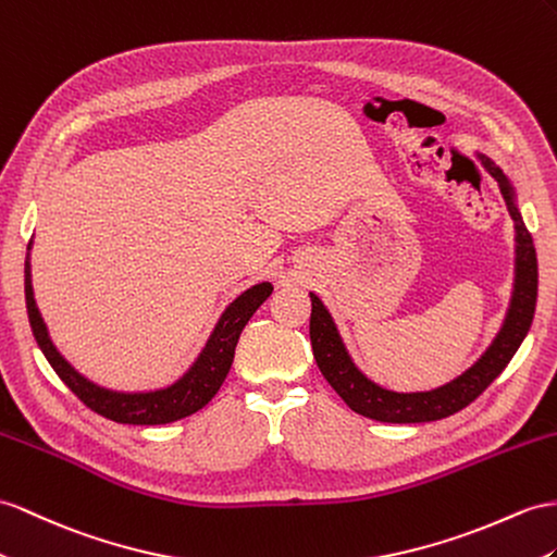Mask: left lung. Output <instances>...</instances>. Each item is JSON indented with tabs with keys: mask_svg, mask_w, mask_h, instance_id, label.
<instances>
[{
	"mask_svg": "<svg viewBox=\"0 0 557 557\" xmlns=\"http://www.w3.org/2000/svg\"><path fill=\"white\" fill-rule=\"evenodd\" d=\"M480 160L492 174V178L498 183V188H502L510 219L516 223V289H512L510 308L502 332H498L487 352L468 372L447 383V386H440L428 393H393L381 388L352 364L330 310L324 308L315 294H310V344L320 372L341 395V400L367 419L383 423H423L456 414V411L468 407L475 397L490 388V383L508 367L527 332H530L539 292L534 242L516 207V193H512V185L504 176V171L490 157L480 154Z\"/></svg>",
	"mask_w": 557,
	"mask_h": 557,
	"instance_id": "obj_1",
	"label": "left lung"
}]
</instances>
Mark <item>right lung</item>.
I'll return each instance as SVG.
<instances>
[{
    "mask_svg": "<svg viewBox=\"0 0 557 557\" xmlns=\"http://www.w3.org/2000/svg\"><path fill=\"white\" fill-rule=\"evenodd\" d=\"M30 251V245H27ZM273 294L270 282L253 284L251 289L239 294L235 301L225 308L216 330L211 332L205 350L199 352L195 364L185 372L174 386L150 391V393H117L96 386L89 379H84L75 372L63 355L55 350L51 344L47 324L41 320L35 294H33V275H30V259L25 261V304H27V318L37 346L45 352V358L53 367V372L61 376L65 386L73 391L79 400L87 405L96 414H101L110 421L117 423H132V425H160L171 423L195 414L202 409L213 395L219 393L221 383L225 381L231 364L235 358L237 338L245 330V324L256 312L265 298Z\"/></svg>",
    "mask_w": 557,
    "mask_h": 557,
    "instance_id": "1",
    "label": "right lung"
}]
</instances>
